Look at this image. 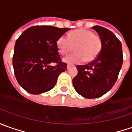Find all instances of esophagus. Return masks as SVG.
<instances>
[{"label": "esophagus", "instance_id": "obj_1", "mask_svg": "<svg viewBox=\"0 0 132 132\" xmlns=\"http://www.w3.org/2000/svg\"><path fill=\"white\" fill-rule=\"evenodd\" d=\"M71 65L70 64H68V65H67V69H70L71 68Z\"/></svg>", "mask_w": 132, "mask_h": 132}]
</instances>
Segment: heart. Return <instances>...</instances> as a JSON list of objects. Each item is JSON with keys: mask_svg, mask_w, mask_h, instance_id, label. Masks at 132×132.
Segmentation results:
<instances>
[{"mask_svg": "<svg viewBox=\"0 0 132 132\" xmlns=\"http://www.w3.org/2000/svg\"><path fill=\"white\" fill-rule=\"evenodd\" d=\"M77 50L75 54L63 58V61L69 64L80 62H92L98 56L102 48V41L98 35L88 29H78L71 32L69 37L61 36L57 40L58 52L66 55Z\"/></svg>", "mask_w": 132, "mask_h": 132, "instance_id": "heart-1", "label": "heart"}]
</instances>
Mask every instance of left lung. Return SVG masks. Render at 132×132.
Segmentation results:
<instances>
[{
  "instance_id": "obj_1",
  "label": "left lung",
  "mask_w": 132,
  "mask_h": 132,
  "mask_svg": "<svg viewBox=\"0 0 132 132\" xmlns=\"http://www.w3.org/2000/svg\"><path fill=\"white\" fill-rule=\"evenodd\" d=\"M102 41L100 54L87 65L77 66L73 79L76 91L86 98L101 97L113 87L123 63L122 44L112 31L98 25L92 28Z\"/></svg>"
}]
</instances>
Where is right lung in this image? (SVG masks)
<instances>
[{"label":"right lung","instance_id":"right-lung-1","mask_svg":"<svg viewBox=\"0 0 132 132\" xmlns=\"http://www.w3.org/2000/svg\"><path fill=\"white\" fill-rule=\"evenodd\" d=\"M69 28L53 26H33L21 34L14 46L13 67L16 79L30 93L50 90L58 76L66 70L57 47V40ZM54 62L57 65L53 66Z\"/></svg>","mask_w":132,"mask_h":132}]
</instances>
